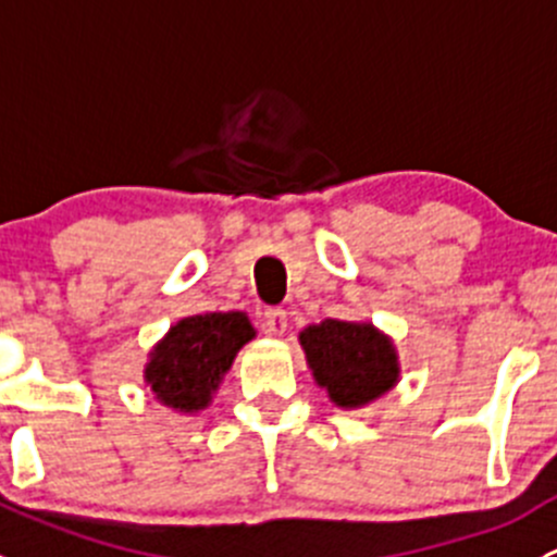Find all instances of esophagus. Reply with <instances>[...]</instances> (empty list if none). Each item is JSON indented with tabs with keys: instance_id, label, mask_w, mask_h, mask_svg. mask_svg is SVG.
Here are the masks:
<instances>
[{
	"instance_id": "1",
	"label": "esophagus",
	"mask_w": 557,
	"mask_h": 557,
	"mask_svg": "<svg viewBox=\"0 0 557 557\" xmlns=\"http://www.w3.org/2000/svg\"><path fill=\"white\" fill-rule=\"evenodd\" d=\"M263 331H267L269 336H283L285 331H288V312H285L283 307H269V310L263 312Z\"/></svg>"
}]
</instances>
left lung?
<instances>
[{
	"label": "left lung",
	"instance_id": "left-lung-1",
	"mask_svg": "<svg viewBox=\"0 0 557 557\" xmlns=\"http://www.w3.org/2000/svg\"><path fill=\"white\" fill-rule=\"evenodd\" d=\"M314 385L339 409H363L401 380V361L391 336L369 320L307 325L299 334Z\"/></svg>",
	"mask_w": 557,
	"mask_h": 557
}]
</instances>
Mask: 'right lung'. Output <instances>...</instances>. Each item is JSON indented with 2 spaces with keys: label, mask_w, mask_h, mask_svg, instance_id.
Here are the masks:
<instances>
[{
  "label": "right lung",
  "mask_w": 557,
  "mask_h": 557,
  "mask_svg": "<svg viewBox=\"0 0 557 557\" xmlns=\"http://www.w3.org/2000/svg\"><path fill=\"white\" fill-rule=\"evenodd\" d=\"M250 339H256V329L245 312H205L177 320L148 352L145 385L172 412H201Z\"/></svg>",
  "instance_id": "right-lung-1"
}]
</instances>
